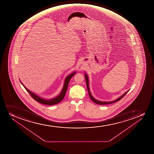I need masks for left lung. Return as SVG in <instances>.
Listing matches in <instances>:
<instances>
[{
  "label": "left lung",
  "mask_w": 154,
  "mask_h": 154,
  "mask_svg": "<svg viewBox=\"0 0 154 154\" xmlns=\"http://www.w3.org/2000/svg\"><path fill=\"white\" fill-rule=\"evenodd\" d=\"M84 75H85V77L87 90H88L89 95L90 99H91L92 101H93V102H94V103L97 104H99V105H105V104H109L113 103H114V102H117L118 101L120 100L122 98H123L125 96V95L126 94V93H128V91H129V90H128V91L125 92L124 94L122 95V96H120V97H119V98H117V99H116V100H114L111 101H101L98 100L93 97V96L92 95L91 93H90V88H89V86L88 76L86 73H85Z\"/></svg>",
  "instance_id": "obj_1"
}]
</instances>
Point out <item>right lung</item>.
Wrapping results in <instances>:
<instances>
[{"label": "right lung", "mask_w": 154, "mask_h": 154, "mask_svg": "<svg viewBox=\"0 0 154 154\" xmlns=\"http://www.w3.org/2000/svg\"><path fill=\"white\" fill-rule=\"evenodd\" d=\"M76 71L74 72L73 73H72L71 74H70V75H68L66 77L65 79V81H64V85H63V88L61 92L57 97L52 98V99H45V98H43L40 97V96H38V95L36 94L35 93H34V92H32L30 90H29L26 87H25V86L21 82L20 80V82H21V84L23 85V86L24 87V88L26 89L28 93H29V94L31 95V96L35 101H37V102L43 104H46V105H55V104H56L61 102V101L62 100L63 98H64L65 95L66 93V91H67V88H68V86L69 81H70V79H71L72 77L76 74Z\"/></svg>", "instance_id": "1"}]
</instances>
